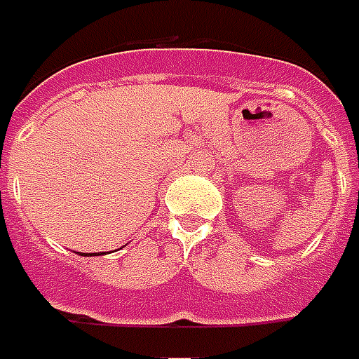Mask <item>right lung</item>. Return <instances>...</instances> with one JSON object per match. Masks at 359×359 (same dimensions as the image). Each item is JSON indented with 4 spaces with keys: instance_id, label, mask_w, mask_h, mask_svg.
I'll return each mask as SVG.
<instances>
[{
    "instance_id": "1",
    "label": "right lung",
    "mask_w": 359,
    "mask_h": 359,
    "mask_svg": "<svg viewBox=\"0 0 359 359\" xmlns=\"http://www.w3.org/2000/svg\"><path fill=\"white\" fill-rule=\"evenodd\" d=\"M80 255H86V253H80ZM90 255H92V253H90Z\"/></svg>"
}]
</instances>
